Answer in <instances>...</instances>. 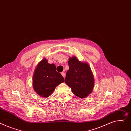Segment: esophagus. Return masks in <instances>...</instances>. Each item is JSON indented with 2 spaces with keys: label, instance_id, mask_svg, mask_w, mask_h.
Instances as JSON below:
<instances>
[{
  "label": "esophagus",
  "instance_id": "obj_1",
  "mask_svg": "<svg viewBox=\"0 0 131 131\" xmlns=\"http://www.w3.org/2000/svg\"><path fill=\"white\" fill-rule=\"evenodd\" d=\"M61 74H62V75L63 76V77L64 78H65V73H64V72H62V73H61Z\"/></svg>",
  "mask_w": 131,
  "mask_h": 131
}]
</instances>
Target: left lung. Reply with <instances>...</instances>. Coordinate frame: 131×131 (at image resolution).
<instances>
[{"label":"left lung","mask_w":131,"mask_h":131,"mask_svg":"<svg viewBox=\"0 0 131 131\" xmlns=\"http://www.w3.org/2000/svg\"><path fill=\"white\" fill-rule=\"evenodd\" d=\"M68 64L69 68L66 73V84L77 96L86 98L92 93L94 85V78L89 65L81 62L75 56L69 58Z\"/></svg>","instance_id":"8db88e82"}]
</instances>
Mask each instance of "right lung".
I'll return each mask as SVG.
<instances>
[{
    "mask_svg": "<svg viewBox=\"0 0 131 131\" xmlns=\"http://www.w3.org/2000/svg\"><path fill=\"white\" fill-rule=\"evenodd\" d=\"M64 82V77L56 72L55 64H49L46 58L38 64L32 77L34 90L43 97L49 96L56 87Z\"/></svg>",
    "mask_w": 131,
    "mask_h": 131,
    "instance_id": "right-lung-1",
    "label": "right lung"
}]
</instances>
